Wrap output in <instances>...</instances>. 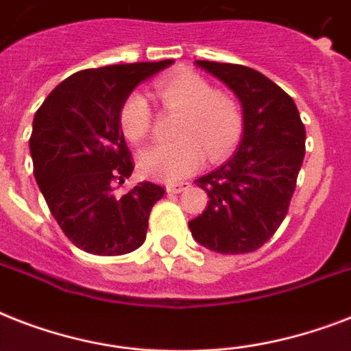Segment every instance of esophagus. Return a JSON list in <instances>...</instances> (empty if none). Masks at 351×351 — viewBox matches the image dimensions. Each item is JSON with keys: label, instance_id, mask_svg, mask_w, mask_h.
Masks as SVG:
<instances>
[{"label": "esophagus", "instance_id": "1", "mask_svg": "<svg viewBox=\"0 0 351 351\" xmlns=\"http://www.w3.org/2000/svg\"><path fill=\"white\" fill-rule=\"evenodd\" d=\"M187 187H189V182H178V184H167V193H171V195H176V193H182L186 191Z\"/></svg>", "mask_w": 351, "mask_h": 351}]
</instances>
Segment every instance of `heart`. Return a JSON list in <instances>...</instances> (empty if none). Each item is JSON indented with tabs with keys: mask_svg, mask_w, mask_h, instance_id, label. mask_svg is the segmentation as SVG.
I'll list each match as a JSON object with an SVG mask.
<instances>
[{
	"mask_svg": "<svg viewBox=\"0 0 351 351\" xmlns=\"http://www.w3.org/2000/svg\"><path fill=\"white\" fill-rule=\"evenodd\" d=\"M156 95L165 109L180 111L173 143L151 145L140 156L143 175L164 182L186 178L200 167L204 156L222 160L239 143L244 117L239 101L191 71H180L156 84ZM120 127L131 142L140 143L153 127V112L147 100L132 93L121 104Z\"/></svg>",
	"mask_w": 351,
	"mask_h": 351,
	"instance_id": "obj_1",
	"label": "heart"
}]
</instances>
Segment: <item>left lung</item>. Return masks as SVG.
<instances>
[{
  "instance_id": "8db88e82",
  "label": "left lung",
  "mask_w": 351,
  "mask_h": 351,
  "mask_svg": "<svg viewBox=\"0 0 351 351\" xmlns=\"http://www.w3.org/2000/svg\"><path fill=\"white\" fill-rule=\"evenodd\" d=\"M242 104L244 132L237 153L197 186L208 193L189 220L198 244L224 255L251 253L271 239L288 215L306 153V129L291 96L255 69L197 60Z\"/></svg>"
}]
</instances>
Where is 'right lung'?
Segmentation results:
<instances>
[{
    "label": "right lung",
    "mask_w": 351,
    "mask_h": 351,
    "mask_svg": "<svg viewBox=\"0 0 351 351\" xmlns=\"http://www.w3.org/2000/svg\"><path fill=\"white\" fill-rule=\"evenodd\" d=\"M173 60L87 69L47 96L32 123L34 176L52 217L76 247L93 255H125L143 244L149 215L164 187L140 182L125 195L134 169L120 109L140 82Z\"/></svg>",
    "instance_id": "add662e5"
}]
</instances>
